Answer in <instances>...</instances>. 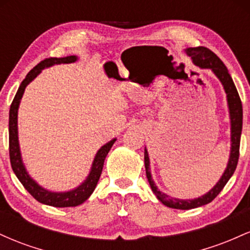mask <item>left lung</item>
<instances>
[{
	"mask_svg": "<svg viewBox=\"0 0 250 250\" xmlns=\"http://www.w3.org/2000/svg\"><path fill=\"white\" fill-rule=\"evenodd\" d=\"M188 56L191 57L194 64L199 65L200 68H208V69L213 70V73L216 75L217 79L222 83L223 88L227 94V102H228L229 108V116H230V156H229L228 165L223 173L219 182L214 186L207 194L202 195L201 197L194 200H180L175 199V197L168 196L167 194L162 193L156 187L151 179L150 174V162H149V156L147 149H145V167L146 174H147V179L149 185H150L151 190L156 195L159 201H161L165 206L169 208L174 209H182V210H188V209H193L201 207V206L208 205L211 202L220 191L222 190L226 183L228 182L229 179L233 176L235 169H236L237 161H239L240 156V140H241V131H242V103L237 93L236 87H235L233 79L229 75L228 69L221 60L217 57L216 54L206 47H196V48H187L186 49Z\"/></svg>",
	"mask_w": 250,
	"mask_h": 250,
	"instance_id": "8db88e82",
	"label": "left lung"
}]
</instances>
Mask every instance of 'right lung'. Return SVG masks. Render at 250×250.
<instances>
[{
	"mask_svg": "<svg viewBox=\"0 0 250 250\" xmlns=\"http://www.w3.org/2000/svg\"><path fill=\"white\" fill-rule=\"evenodd\" d=\"M77 60V56H67V57H50V59L44 60V61L40 62L36 67H34L29 73L27 74L25 79L22 81L20 85L19 90H17L15 97H14L13 102H11L10 110H9V156L11 168H13L14 173L20 180V182L23 185V187L27 189L34 199L43 203V205L53 206V207L64 208V207H76V206L81 205L85 200L93 194L94 189H95L97 182H99L100 176H101L103 163H104L105 156L115 143L116 139H113L111 141L105 143L99 149L94 159L93 166H91L90 173L88 177L82 182L79 187L73 189L70 191H64V193H54L49 191L47 189L42 188L29 176V174L25 170V167L22 162L21 151H20L19 145V133H17V110H19L20 102H21L22 96H23L24 89L29 83L33 81L35 77L41 73L42 69L45 67H50L53 64H60V63H73Z\"/></svg>",
	"mask_w": 250,
	"mask_h": 250,
	"instance_id": "1",
	"label": "right lung"
}]
</instances>
